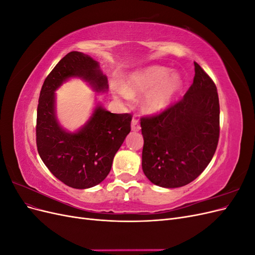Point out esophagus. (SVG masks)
<instances>
[{
	"label": "esophagus",
	"mask_w": 255,
	"mask_h": 255,
	"mask_svg": "<svg viewBox=\"0 0 255 255\" xmlns=\"http://www.w3.org/2000/svg\"><path fill=\"white\" fill-rule=\"evenodd\" d=\"M132 129L135 130V132H138V130L140 129L139 121H138L136 118H133V120H132Z\"/></svg>",
	"instance_id": "34e87169"
}]
</instances>
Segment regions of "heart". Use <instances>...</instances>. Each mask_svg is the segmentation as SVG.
<instances>
[{"label": "heart", "mask_w": 255, "mask_h": 255, "mask_svg": "<svg viewBox=\"0 0 255 255\" xmlns=\"http://www.w3.org/2000/svg\"><path fill=\"white\" fill-rule=\"evenodd\" d=\"M168 73L169 70L164 67H151L136 72L118 92L123 98L130 99L151 90L144 100V109L150 113H159L170 105L182 85L179 75Z\"/></svg>", "instance_id": "1"}]
</instances>
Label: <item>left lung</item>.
<instances>
[{
	"instance_id": "obj_1",
	"label": "left lung",
	"mask_w": 255,
	"mask_h": 255,
	"mask_svg": "<svg viewBox=\"0 0 255 255\" xmlns=\"http://www.w3.org/2000/svg\"><path fill=\"white\" fill-rule=\"evenodd\" d=\"M219 118L216 85L195 63L194 83L183 99L140 119L145 176L165 188L182 187L197 179L217 149Z\"/></svg>"
}]
</instances>
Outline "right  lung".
<instances>
[{
  "label": "right lung",
  "instance_id": "add662e5",
  "mask_svg": "<svg viewBox=\"0 0 255 255\" xmlns=\"http://www.w3.org/2000/svg\"><path fill=\"white\" fill-rule=\"evenodd\" d=\"M80 76L97 91L107 89L99 64L81 52L61 58L45 78L37 107L38 153L52 174L67 186L85 189L101 183L110 173L115 154L130 132V114H113L98 105L89 121L76 133L61 128L55 117V91L64 81Z\"/></svg>",
  "mask_w": 255,
  "mask_h": 255
}]
</instances>
